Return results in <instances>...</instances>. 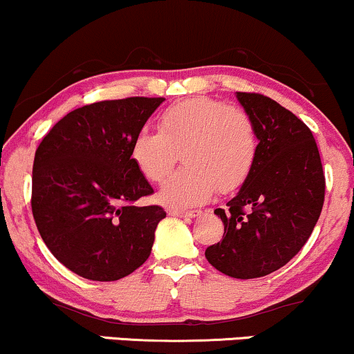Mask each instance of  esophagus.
Wrapping results in <instances>:
<instances>
[{
    "label": "esophagus",
    "instance_id": "1",
    "mask_svg": "<svg viewBox=\"0 0 354 354\" xmlns=\"http://www.w3.org/2000/svg\"><path fill=\"white\" fill-rule=\"evenodd\" d=\"M170 215H176V217H189L194 218L201 214V210H182V209H169Z\"/></svg>",
    "mask_w": 354,
    "mask_h": 354
}]
</instances>
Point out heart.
Segmentation results:
<instances>
[{"label":"heart","mask_w":354,"mask_h":354,"mask_svg":"<svg viewBox=\"0 0 354 354\" xmlns=\"http://www.w3.org/2000/svg\"><path fill=\"white\" fill-rule=\"evenodd\" d=\"M159 132L140 131L131 160L152 184H164L178 162L187 165L160 192L172 207L201 203L218 189L230 194L245 185L257 165L259 131L247 111L210 97H190L160 112Z\"/></svg>","instance_id":"obj_1"}]
</instances>
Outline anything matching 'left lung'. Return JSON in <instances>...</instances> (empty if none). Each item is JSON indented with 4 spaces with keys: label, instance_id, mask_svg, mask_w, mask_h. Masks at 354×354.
I'll return each instance as SVG.
<instances>
[{
    "label": "left lung",
    "instance_id": "obj_1",
    "mask_svg": "<svg viewBox=\"0 0 354 354\" xmlns=\"http://www.w3.org/2000/svg\"><path fill=\"white\" fill-rule=\"evenodd\" d=\"M255 120L260 151L240 192L215 209L223 236L205 257L228 277L260 278L301 250L325 202V172L310 127L292 111L259 93H236Z\"/></svg>",
    "mask_w": 354,
    "mask_h": 354
}]
</instances>
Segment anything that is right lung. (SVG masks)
Instances as JSON below:
<instances>
[{
  "instance_id": "add662e5",
  "label": "right lung",
  "mask_w": 354,
  "mask_h": 354,
  "mask_svg": "<svg viewBox=\"0 0 354 354\" xmlns=\"http://www.w3.org/2000/svg\"><path fill=\"white\" fill-rule=\"evenodd\" d=\"M164 97L77 107L49 129L32 164L31 210L46 247L76 275L114 281L149 259L159 205L131 160V144Z\"/></svg>"
}]
</instances>
